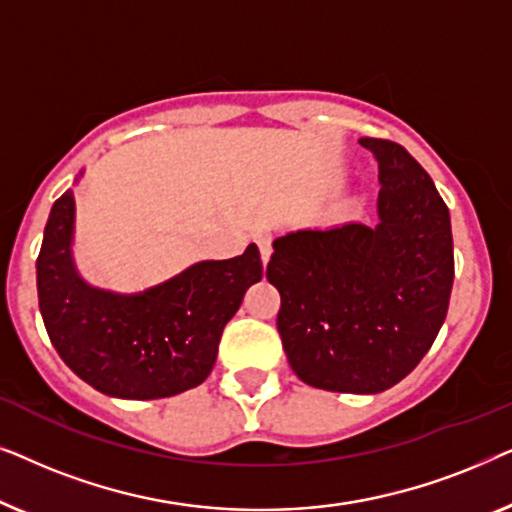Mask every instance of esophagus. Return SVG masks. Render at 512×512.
<instances>
[{"instance_id": "obj_1", "label": "esophagus", "mask_w": 512, "mask_h": 512, "mask_svg": "<svg viewBox=\"0 0 512 512\" xmlns=\"http://www.w3.org/2000/svg\"><path fill=\"white\" fill-rule=\"evenodd\" d=\"M258 247H261V258H263V263L268 265L270 256H272V240H270L268 235H261V237H258Z\"/></svg>"}]
</instances>
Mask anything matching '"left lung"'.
<instances>
[{"mask_svg":"<svg viewBox=\"0 0 512 512\" xmlns=\"http://www.w3.org/2000/svg\"><path fill=\"white\" fill-rule=\"evenodd\" d=\"M380 165L377 226L298 230L272 242L268 282L293 373L310 387L380 394L412 373L443 326L454 282L450 212L422 165L363 137Z\"/></svg>","mask_w":512,"mask_h":512,"instance_id":"8db88e82","label":"left lung"}]
</instances>
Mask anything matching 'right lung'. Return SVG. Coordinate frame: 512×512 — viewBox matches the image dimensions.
<instances>
[{"mask_svg": "<svg viewBox=\"0 0 512 512\" xmlns=\"http://www.w3.org/2000/svg\"><path fill=\"white\" fill-rule=\"evenodd\" d=\"M74 193L53 202L37 258L39 310L60 359L107 396H177L212 373L223 328L261 282L256 244L202 261L135 296L93 289L72 261Z\"/></svg>", "mask_w": 512, "mask_h": 512, "instance_id": "right-lung-1", "label": "right lung"}]
</instances>
